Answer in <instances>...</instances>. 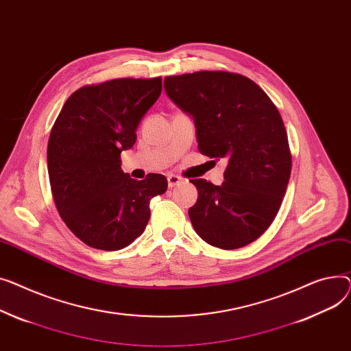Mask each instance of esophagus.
I'll use <instances>...</instances> for the list:
<instances>
[{
    "mask_svg": "<svg viewBox=\"0 0 351 351\" xmlns=\"http://www.w3.org/2000/svg\"><path fill=\"white\" fill-rule=\"evenodd\" d=\"M167 181H169V187L173 189V187H176V185H178L182 180H181V177H178V176L170 174V176L167 177Z\"/></svg>",
    "mask_w": 351,
    "mask_h": 351,
    "instance_id": "34e87169",
    "label": "esophagus"
}]
</instances>
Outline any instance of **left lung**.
<instances>
[{"instance_id": "1", "label": "left lung", "mask_w": 351, "mask_h": 351, "mask_svg": "<svg viewBox=\"0 0 351 351\" xmlns=\"http://www.w3.org/2000/svg\"><path fill=\"white\" fill-rule=\"evenodd\" d=\"M164 89L194 120L199 153L228 161L221 185L191 180L198 191L189 210L195 232L221 250L254 242L275 219L291 178L276 106L251 79L221 71L167 76Z\"/></svg>"}]
</instances>
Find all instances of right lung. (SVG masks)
Instances as JSON below:
<instances>
[{"mask_svg": "<svg viewBox=\"0 0 351 351\" xmlns=\"http://www.w3.org/2000/svg\"><path fill=\"white\" fill-rule=\"evenodd\" d=\"M161 93V77L113 79L73 92L48 141V174L58 213L86 245L126 248L146 230L150 199L167 191V178L136 181L121 171L120 153Z\"/></svg>", "mask_w": 351, "mask_h": 351, "instance_id": "add662e5", "label": "right lung"}]
</instances>
